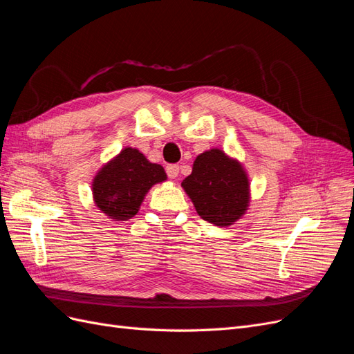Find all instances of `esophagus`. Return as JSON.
Segmentation results:
<instances>
[{"instance_id": "obj_1", "label": "esophagus", "mask_w": 354, "mask_h": 354, "mask_svg": "<svg viewBox=\"0 0 354 354\" xmlns=\"http://www.w3.org/2000/svg\"><path fill=\"white\" fill-rule=\"evenodd\" d=\"M178 169L180 167L178 165H168L167 167V174L169 178H176L178 176Z\"/></svg>"}]
</instances>
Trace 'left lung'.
<instances>
[{"mask_svg":"<svg viewBox=\"0 0 354 354\" xmlns=\"http://www.w3.org/2000/svg\"><path fill=\"white\" fill-rule=\"evenodd\" d=\"M181 187L199 216L216 226H232L250 207L248 174L239 160L220 149L198 155Z\"/></svg>","mask_w":354,"mask_h":354,"instance_id":"8db88e82","label":"left lung"}]
</instances>
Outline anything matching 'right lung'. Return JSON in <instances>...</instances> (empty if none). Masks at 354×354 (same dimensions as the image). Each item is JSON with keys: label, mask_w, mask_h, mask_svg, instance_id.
Wrapping results in <instances>:
<instances>
[{"label": "right lung", "mask_w": 354, "mask_h": 354, "mask_svg": "<svg viewBox=\"0 0 354 354\" xmlns=\"http://www.w3.org/2000/svg\"><path fill=\"white\" fill-rule=\"evenodd\" d=\"M167 180L164 168L138 152L125 147L93 178V199L97 208L115 221L134 217L146 194Z\"/></svg>", "instance_id": "right-lung-1"}]
</instances>
